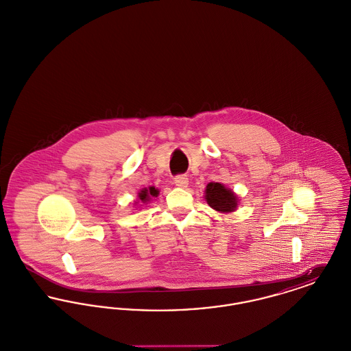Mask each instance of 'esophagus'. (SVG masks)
<instances>
[{
	"label": "esophagus",
	"instance_id": "esophagus-1",
	"mask_svg": "<svg viewBox=\"0 0 351 351\" xmlns=\"http://www.w3.org/2000/svg\"><path fill=\"white\" fill-rule=\"evenodd\" d=\"M175 185L176 186H179V188H185L186 185H188V178L185 176V175H178L176 178H175Z\"/></svg>",
	"mask_w": 351,
	"mask_h": 351
}]
</instances>
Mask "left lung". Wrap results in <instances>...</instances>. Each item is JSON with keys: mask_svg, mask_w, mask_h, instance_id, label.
Returning a JSON list of instances; mask_svg holds the SVG:
<instances>
[{"mask_svg": "<svg viewBox=\"0 0 351 351\" xmlns=\"http://www.w3.org/2000/svg\"><path fill=\"white\" fill-rule=\"evenodd\" d=\"M205 200L210 208L221 213H230L238 206L237 195L221 183H209L206 185Z\"/></svg>", "mask_w": 351, "mask_h": 351, "instance_id": "left-lung-1", "label": "left lung"}]
</instances>
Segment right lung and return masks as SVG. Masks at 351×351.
<instances>
[{"label": "right lung", "mask_w": 351, "mask_h": 351, "mask_svg": "<svg viewBox=\"0 0 351 351\" xmlns=\"http://www.w3.org/2000/svg\"><path fill=\"white\" fill-rule=\"evenodd\" d=\"M159 195V191L155 188V186H149V188H143L139 193H138V200H141V202L146 204L152 199V197H158Z\"/></svg>", "instance_id": "add662e5"}]
</instances>
